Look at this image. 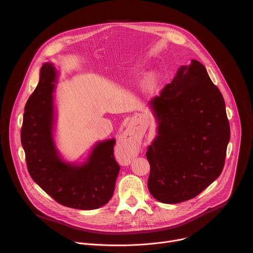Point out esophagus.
<instances>
[{
	"instance_id": "34e87169",
	"label": "esophagus",
	"mask_w": 253,
	"mask_h": 253,
	"mask_svg": "<svg viewBox=\"0 0 253 253\" xmlns=\"http://www.w3.org/2000/svg\"><path fill=\"white\" fill-rule=\"evenodd\" d=\"M132 132H133V128H132L131 126H129V127L127 128V135H131ZM124 157L126 158V159H125V163H126V164L130 163V161L132 160V157H133V148H132L131 146L127 145V146L125 147Z\"/></svg>"
}]
</instances>
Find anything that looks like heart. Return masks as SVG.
<instances>
[{
  "instance_id": "1",
  "label": "heart",
  "mask_w": 253,
  "mask_h": 253,
  "mask_svg": "<svg viewBox=\"0 0 253 253\" xmlns=\"http://www.w3.org/2000/svg\"><path fill=\"white\" fill-rule=\"evenodd\" d=\"M153 83H154V80H153V78H150V79L148 80V84H149V85H152Z\"/></svg>"
}]
</instances>
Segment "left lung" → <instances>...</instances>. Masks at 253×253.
<instances>
[{"mask_svg": "<svg viewBox=\"0 0 253 253\" xmlns=\"http://www.w3.org/2000/svg\"><path fill=\"white\" fill-rule=\"evenodd\" d=\"M150 103L158 135L146 152L148 189L162 203L194 198L224 167L230 127L223 96L192 60Z\"/></svg>", "mask_w": 253, "mask_h": 253, "instance_id": "1", "label": "left lung"}]
</instances>
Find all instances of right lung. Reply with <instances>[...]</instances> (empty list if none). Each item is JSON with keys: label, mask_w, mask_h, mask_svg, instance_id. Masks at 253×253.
<instances>
[{"label": "right lung", "mask_w": 253, "mask_h": 253, "mask_svg": "<svg viewBox=\"0 0 253 253\" xmlns=\"http://www.w3.org/2000/svg\"><path fill=\"white\" fill-rule=\"evenodd\" d=\"M55 82V68L44 64L38 86L25 106L21 142L28 171L58 203L82 210L99 208L111 199L120 170L114 156L115 139L98 143L82 166L62 161L52 137Z\"/></svg>", "instance_id": "add662e5"}]
</instances>
